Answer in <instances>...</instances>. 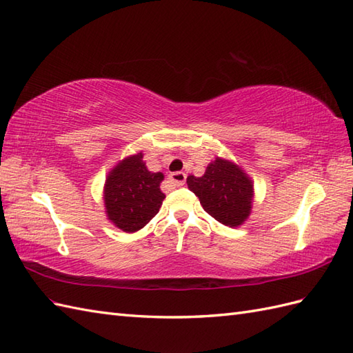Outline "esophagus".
Masks as SVG:
<instances>
[{"instance_id": "esophagus-1", "label": "esophagus", "mask_w": 353, "mask_h": 353, "mask_svg": "<svg viewBox=\"0 0 353 353\" xmlns=\"http://www.w3.org/2000/svg\"><path fill=\"white\" fill-rule=\"evenodd\" d=\"M185 178H187V175L184 174V172H174V174L169 175V181L172 185L179 187V185H184Z\"/></svg>"}]
</instances>
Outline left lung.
<instances>
[{"label":"left lung","mask_w":353,"mask_h":353,"mask_svg":"<svg viewBox=\"0 0 353 353\" xmlns=\"http://www.w3.org/2000/svg\"><path fill=\"white\" fill-rule=\"evenodd\" d=\"M187 185L199 197L203 210L221 225L241 226L250 216L253 181L235 163L217 157L203 176H188Z\"/></svg>","instance_id":"obj_1"}]
</instances>
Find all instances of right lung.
<instances>
[{
    "label": "right lung",
    "instance_id": "1",
    "mask_svg": "<svg viewBox=\"0 0 353 353\" xmlns=\"http://www.w3.org/2000/svg\"><path fill=\"white\" fill-rule=\"evenodd\" d=\"M142 159L143 154L137 152L119 161L108 174L103 192L108 219L127 234L147 225L165 199L160 190L165 175L150 172Z\"/></svg>",
    "mask_w": 353,
    "mask_h": 353
}]
</instances>
